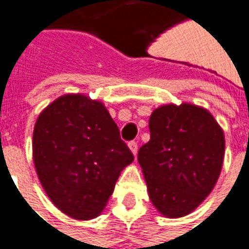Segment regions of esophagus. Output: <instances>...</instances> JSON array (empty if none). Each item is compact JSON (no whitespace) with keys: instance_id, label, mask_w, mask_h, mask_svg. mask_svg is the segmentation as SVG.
Returning a JSON list of instances; mask_svg holds the SVG:
<instances>
[{"instance_id":"1","label":"esophagus","mask_w":249,"mask_h":249,"mask_svg":"<svg viewBox=\"0 0 249 249\" xmlns=\"http://www.w3.org/2000/svg\"><path fill=\"white\" fill-rule=\"evenodd\" d=\"M128 147L131 149V151H132V154L133 156H136V153H138V143L136 142H129L128 143Z\"/></svg>"}]
</instances>
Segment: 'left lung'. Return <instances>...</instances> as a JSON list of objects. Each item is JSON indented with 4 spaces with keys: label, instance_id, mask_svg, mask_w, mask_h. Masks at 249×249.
<instances>
[{
    "label": "left lung",
    "instance_id": "8db88e82",
    "mask_svg": "<svg viewBox=\"0 0 249 249\" xmlns=\"http://www.w3.org/2000/svg\"><path fill=\"white\" fill-rule=\"evenodd\" d=\"M150 141L138 153L149 197L165 218L193 212L218 182L225 135L207 108L164 105L151 113Z\"/></svg>",
    "mask_w": 249,
    "mask_h": 249
}]
</instances>
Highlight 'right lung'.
Returning a JSON list of instances; mask_svg holds the SVG:
<instances>
[{"label": "right lung", "mask_w": 249, "mask_h": 249, "mask_svg": "<svg viewBox=\"0 0 249 249\" xmlns=\"http://www.w3.org/2000/svg\"><path fill=\"white\" fill-rule=\"evenodd\" d=\"M33 160L56 208L73 219L88 220L105 210L133 154L102 102L67 93L39 113Z\"/></svg>", "instance_id": "right-lung-1"}]
</instances>
